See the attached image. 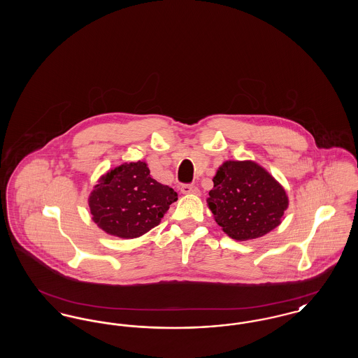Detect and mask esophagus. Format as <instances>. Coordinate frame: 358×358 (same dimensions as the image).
Returning <instances> with one entry per match:
<instances>
[{
    "instance_id": "esophagus-1",
    "label": "esophagus",
    "mask_w": 358,
    "mask_h": 358,
    "mask_svg": "<svg viewBox=\"0 0 358 358\" xmlns=\"http://www.w3.org/2000/svg\"><path fill=\"white\" fill-rule=\"evenodd\" d=\"M181 192L184 194H199V187L193 184H184L181 185Z\"/></svg>"
}]
</instances>
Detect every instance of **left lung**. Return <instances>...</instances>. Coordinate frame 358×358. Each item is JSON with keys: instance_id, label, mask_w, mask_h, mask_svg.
Masks as SVG:
<instances>
[{"instance_id": "1", "label": "left lung", "mask_w": 358, "mask_h": 358, "mask_svg": "<svg viewBox=\"0 0 358 358\" xmlns=\"http://www.w3.org/2000/svg\"><path fill=\"white\" fill-rule=\"evenodd\" d=\"M206 201L222 231L240 241L273 231L289 206L285 189L252 161L224 162Z\"/></svg>"}]
</instances>
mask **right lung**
<instances>
[{
  "label": "right lung",
  "mask_w": 358,
  "mask_h": 358,
  "mask_svg": "<svg viewBox=\"0 0 358 358\" xmlns=\"http://www.w3.org/2000/svg\"><path fill=\"white\" fill-rule=\"evenodd\" d=\"M173 187L150 177L145 162H130L108 171L90 194L92 220L104 232L123 238H138L157 227L171 203Z\"/></svg>",
  "instance_id": "1"
}]
</instances>
